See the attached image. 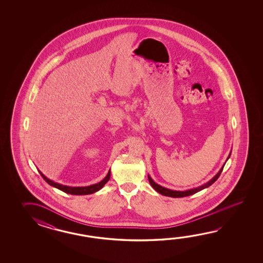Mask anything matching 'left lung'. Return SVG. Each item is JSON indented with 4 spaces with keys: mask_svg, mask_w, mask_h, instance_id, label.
<instances>
[{
    "mask_svg": "<svg viewBox=\"0 0 263 263\" xmlns=\"http://www.w3.org/2000/svg\"><path fill=\"white\" fill-rule=\"evenodd\" d=\"M231 155V152L229 153V157H228V159H227V161L229 160V157ZM224 164L226 163H223V166L221 167V169L219 170L218 173L216 174L214 177H213V179H210L208 182H206L205 184L200 185V186H198V187H196V188H193V189H189V190L186 191H174L171 190V189H168V188H165V187H162L161 185L157 184L156 182L153 180V179H151V176L149 175H147V178H148V180H149V183H151V186L153 187V189L154 190L157 191L158 193H160L161 195L162 196H170V197H184V196H191V195H194V194H196L197 192H199V191L203 190V189H205V188H208V187H210L211 185L214 183L217 179L219 178V176L221 175L222 173V171H223V166H224Z\"/></svg>",
    "mask_w": 263,
    "mask_h": 263,
    "instance_id": "left-lung-1",
    "label": "left lung"
}]
</instances>
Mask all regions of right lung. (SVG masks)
I'll return each mask as SVG.
<instances>
[{"label": "right lung", "instance_id": "add662e5", "mask_svg": "<svg viewBox=\"0 0 263 263\" xmlns=\"http://www.w3.org/2000/svg\"><path fill=\"white\" fill-rule=\"evenodd\" d=\"M39 170V169H37ZM41 177L45 179V181L50 184V186L57 188L59 190L63 191L64 193H67L69 195H76V196H84V195H90V194H93L96 193L98 191L101 190V188L106 184L108 182V180L110 179L111 177V170H109V172L107 174L106 177L104 179H102L101 181H100L99 183H96V184L89 185V186H84V187H71V186H67V185L60 184V183H57L52 181L51 179H48L44 174L42 173L40 170H39Z\"/></svg>", "mask_w": 263, "mask_h": 263}]
</instances>
